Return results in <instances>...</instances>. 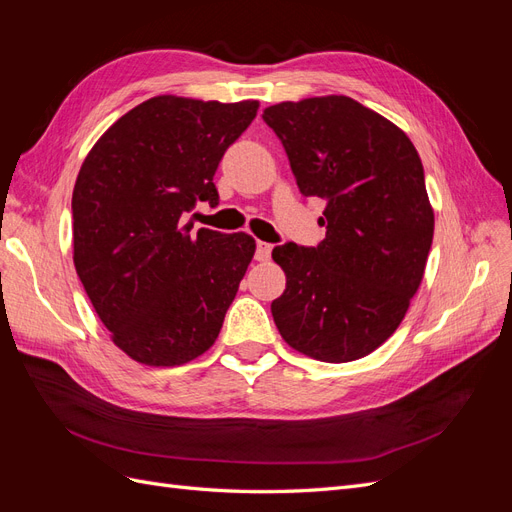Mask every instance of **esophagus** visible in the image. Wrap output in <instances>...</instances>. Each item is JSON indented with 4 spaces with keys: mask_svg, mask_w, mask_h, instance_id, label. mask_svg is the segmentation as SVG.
<instances>
[{
    "mask_svg": "<svg viewBox=\"0 0 512 512\" xmlns=\"http://www.w3.org/2000/svg\"><path fill=\"white\" fill-rule=\"evenodd\" d=\"M271 250H273V245H271V243L258 241V243H256V260H260V262L269 260V258H271Z\"/></svg>",
    "mask_w": 512,
    "mask_h": 512,
    "instance_id": "1",
    "label": "esophagus"
}]
</instances>
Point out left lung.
I'll use <instances>...</instances> for the list:
<instances>
[{"label":"left lung","instance_id":"obj_1","mask_svg":"<svg viewBox=\"0 0 512 512\" xmlns=\"http://www.w3.org/2000/svg\"><path fill=\"white\" fill-rule=\"evenodd\" d=\"M303 196L327 207L316 247L277 245L286 290L271 303L286 344L324 363L374 352L404 320L433 239L423 164L410 138L348 96L265 108Z\"/></svg>","mask_w":512,"mask_h":512}]
</instances>
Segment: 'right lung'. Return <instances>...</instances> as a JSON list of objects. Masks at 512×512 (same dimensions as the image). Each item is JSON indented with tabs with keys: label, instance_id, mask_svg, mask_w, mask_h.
<instances>
[{
	"label": "right lung",
	"instance_id": "add662e5",
	"mask_svg": "<svg viewBox=\"0 0 512 512\" xmlns=\"http://www.w3.org/2000/svg\"><path fill=\"white\" fill-rule=\"evenodd\" d=\"M258 102L158 96L89 151L72 194L74 267L113 342L134 361L183 365L213 346L252 262L245 232L185 224Z\"/></svg>",
	"mask_w": 512,
	"mask_h": 512
}]
</instances>
